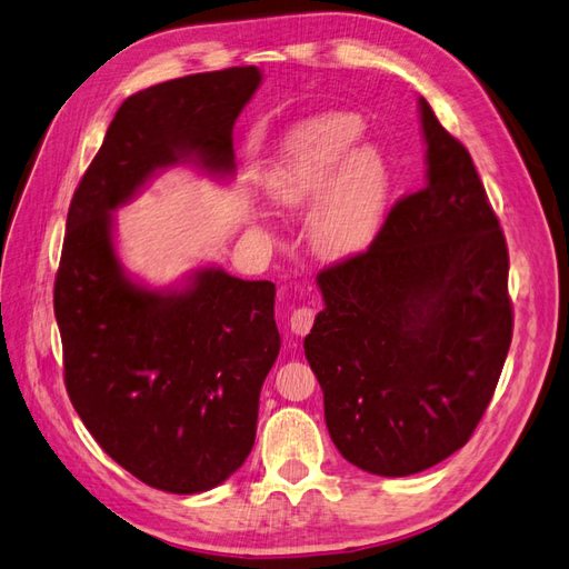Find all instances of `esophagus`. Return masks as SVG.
I'll return each instance as SVG.
<instances>
[{"instance_id":"esophagus-1","label":"esophagus","mask_w":569,"mask_h":569,"mask_svg":"<svg viewBox=\"0 0 569 569\" xmlns=\"http://www.w3.org/2000/svg\"><path fill=\"white\" fill-rule=\"evenodd\" d=\"M313 320H316V311L311 306L295 308V313H291V318H289L291 332L299 335V337L308 335V332H311V327H313Z\"/></svg>"}]
</instances>
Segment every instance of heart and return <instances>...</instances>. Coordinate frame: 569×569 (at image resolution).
Instances as JSON below:
<instances>
[{
    "label": "heart",
    "mask_w": 569,
    "mask_h": 569,
    "mask_svg": "<svg viewBox=\"0 0 569 569\" xmlns=\"http://www.w3.org/2000/svg\"><path fill=\"white\" fill-rule=\"evenodd\" d=\"M363 120L322 113L291 130L266 180L270 199L295 209L318 197L308 222L313 249L327 261L366 251L380 232L391 192V170L372 144H356Z\"/></svg>",
    "instance_id": "obj_1"
}]
</instances>
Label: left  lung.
<instances>
[{
    "label": "left lung",
    "instance_id": "obj_1",
    "mask_svg": "<svg viewBox=\"0 0 569 569\" xmlns=\"http://www.w3.org/2000/svg\"><path fill=\"white\" fill-rule=\"evenodd\" d=\"M427 184L358 256L318 272L303 351L356 468L406 477L470 441L512 339L508 247L470 151L420 97Z\"/></svg>",
    "mask_w": 569,
    "mask_h": 569
}]
</instances>
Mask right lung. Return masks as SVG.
I'll return each instance as SVG.
<instances>
[{"label":"right lung","mask_w":569,"mask_h":569,"mask_svg":"<svg viewBox=\"0 0 569 569\" xmlns=\"http://www.w3.org/2000/svg\"><path fill=\"white\" fill-rule=\"evenodd\" d=\"M258 84L256 66H234L128 97L68 209L54 282L66 391L120 468L170 493L209 491L251 453L280 353L274 284L222 268L197 270L180 291L134 284L111 211L173 163L232 173V126Z\"/></svg>","instance_id":"add662e5"}]
</instances>
